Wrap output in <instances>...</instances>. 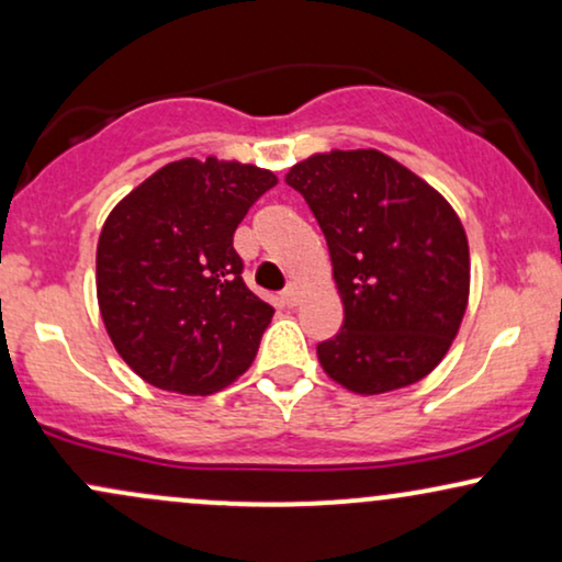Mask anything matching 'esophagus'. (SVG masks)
<instances>
[{"instance_id": "esophagus-1", "label": "esophagus", "mask_w": 562, "mask_h": 562, "mask_svg": "<svg viewBox=\"0 0 562 562\" xmlns=\"http://www.w3.org/2000/svg\"><path fill=\"white\" fill-rule=\"evenodd\" d=\"M280 299H282V303H285V306H290V308L299 306V301H301V288L295 285V282H290V285H288L285 290H282Z\"/></svg>"}]
</instances>
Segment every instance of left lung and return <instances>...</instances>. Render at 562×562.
Returning a JSON list of instances; mask_svg holds the SVG:
<instances>
[{"mask_svg": "<svg viewBox=\"0 0 562 562\" xmlns=\"http://www.w3.org/2000/svg\"><path fill=\"white\" fill-rule=\"evenodd\" d=\"M285 182L319 222L344 301L340 333L317 346L322 370L362 396L434 372L470 293L468 237L454 209L380 150L317 153Z\"/></svg>", "mask_w": 562, "mask_h": 562, "instance_id": "left-lung-1", "label": "left lung"}]
</instances>
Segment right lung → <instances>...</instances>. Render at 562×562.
<instances>
[{
	"label": "right lung",
	"instance_id": "right-lung-1",
	"mask_svg": "<svg viewBox=\"0 0 562 562\" xmlns=\"http://www.w3.org/2000/svg\"><path fill=\"white\" fill-rule=\"evenodd\" d=\"M272 171L182 158L105 218L97 301L115 351L164 391L209 396L248 370L274 308L243 282L232 237Z\"/></svg>",
	"mask_w": 562,
	"mask_h": 562
}]
</instances>
